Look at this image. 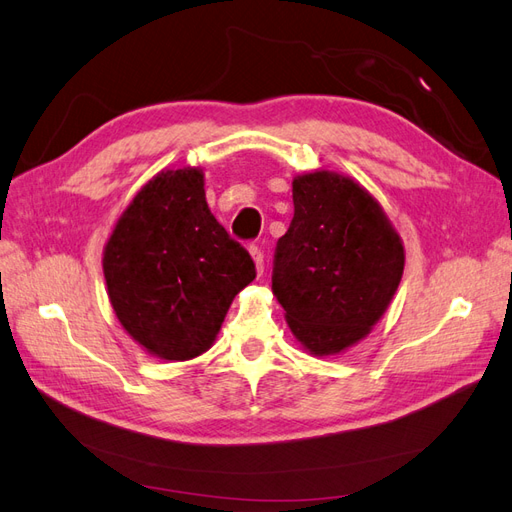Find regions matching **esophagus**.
I'll return each instance as SVG.
<instances>
[{
    "instance_id": "obj_1",
    "label": "esophagus",
    "mask_w": 512,
    "mask_h": 512,
    "mask_svg": "<svg viewBox=\"0 0 512 512\" xmlns=\"http://www.w3.org/2000/svg\"><path fill=\"white\" fill-rule=\"evenodd\" d=\"M250 254L256 262V271L258 275H262V271H265V254H262V247L260 245H250Z\"/></svg>"
}]
</instances>
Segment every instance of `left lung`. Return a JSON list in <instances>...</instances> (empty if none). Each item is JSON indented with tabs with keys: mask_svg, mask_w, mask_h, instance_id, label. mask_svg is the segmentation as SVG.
Wrapping results in <instances>:
<instances>
[{
	"mask_svg": "<svg viewBox=\"0 0 512 512\" xmlns=\"http://www.w3.org/2000/svg\"><path fill=\"white\" fill-rule=\"evenodd\" d=\"M292 203L273 256V294L305 350L337 354L386 312L404 275V245L378 200L350 177L301 175Z\"/></svg>",
	"mask_w": 512,
	"mask_h": 512,
	"instance_id": "obj_1",
	"label": "left lung"
}]
</instances>
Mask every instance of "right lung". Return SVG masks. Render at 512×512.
Returning <instances> with one entry per match:
<instances>
[{
    "instance_id": "obj_1",
    "label": "right lung",
    "mask_w": 512,
    "mask_h": 512,
    "mask_svg": "<svg viewBox=\"0 0 512 512\" xmlns=\"http://www.w3.org/2000/svg\"><path fill=\"white\" fill-rule=\"evenodd\" d=\"M115 314L164 361L211 348L232 299L256 277L241 243L213 218L200 168L162 170L134 196L104 247Z\"/></svg>"
}]
</instances>
